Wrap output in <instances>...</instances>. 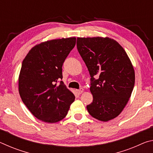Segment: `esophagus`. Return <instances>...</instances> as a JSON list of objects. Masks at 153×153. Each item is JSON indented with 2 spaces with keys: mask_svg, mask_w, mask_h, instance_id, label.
I'll use <instances>...</instances> for the list:
<instances>
[{
  "mask_svg": "<svg viewBox=\"0 0 153 153\" xmlns=\"http://www.w3.org/2000/svg\"><path fill=\"white\" fill-rule=\"evenodd\" d=\"M83 92H84V89H83V88H80V89H79V90H77V94H82V93Z\"/></svg>",
  "mask_w": 153,
  "mask_h": 153,
  "instance_id": "1",
  "label": "esophagus"
}]
</instances>
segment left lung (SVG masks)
Returning a JSON list of instances; mask_svg holds the SVG:
<instances>
[{
    "label": "left lung",
    "mask_w": 153,
    "mask_h": 153,
    "mask_svg": "<svg viewBox=\"0 0 153 153\" xmlns=\"http://www.w3.org/2000/svg\"><path fill=\"white\" fill-rule=\"evenodd\" d=\"M77 48L90 75V115L108 121L120 115L128 103L135 83V72L126 52L108 37L77 38Z\"/></svg>",
    "instance_id": "obj_1"
}]
</instances>
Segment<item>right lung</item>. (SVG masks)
I'll list each match as a JSON object with an SVG mask.
<instances>
[{"mask_svg": "<svg viewBox=\"0 0 153 153\" xmlns=\"http://www.w3.org/2000/svg\"><path fill=\"white\" fill-rule=\"evenodd\" d=\"M75 37L48 40L31 49L22 62L19 92L23 102L44 122L56 123L65 117L75 96L63 81L62 66L74 48Z\"/></svg>", "mask_w": 153, "mask_h": 153, "instance_id": "right-lung-1", "label": "right lung"}]
</instances>
